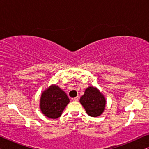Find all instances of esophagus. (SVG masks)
Segmentation results:
<instances>
[{
  "label": "esophagus",
  "instance_id": "esophagus-1",
  "mask_svg": "<svg viewBox=\"0 0 149 149\" xmlns=\"http://www.w3.org/2000/svg\"><path fill=\"white\" fill-rule=\"evenodd\" d=\"M72 100H73V101H74V102H77V101L79 100V97H78V96L75 97H74V98H73Z\"/></svg>",
  "mask_w": 149,
  "mask_h": 149
}]
</instances>
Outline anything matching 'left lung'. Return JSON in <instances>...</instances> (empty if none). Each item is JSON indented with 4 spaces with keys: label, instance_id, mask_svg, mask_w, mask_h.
Instances as JSON below:
<instances>
[{
    "label": "left lung",
    "instance_id": "1",
    "mask_svg": "<svg viewBox=\"0 0 149 149\" xmlns=\"http://www.w3.org/2000/svg\"><path fill=\"white\" fill-rule=\"evenodd\" d=\"M80 103L84 107L87 114L90 117L100 116L104 111L107 100L97 87L89 86L80 98Z\"/></svg>",
    "mask_w": 149,
    "mask_h": 149
}]
</instances>
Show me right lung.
Wrapping results in <instances>:
<instances>
[{
  "label": "right lung",
  "mask_w": 149,
  "mask_h": 149,
  "mask_svg": "<svg viewBox=\"0 0 149 149\" xmlns=\"http://www.w3.org/2000/svg\"><path fill=\"white\" fill-rule=\"evenodd\" d=\"M70 100L66 93L57 85H52L44 90L40 98L42 113L50 119H57L62 115Z\"/></svg>",
  "instance_id": "right-lung-1"
}]
</instances>
